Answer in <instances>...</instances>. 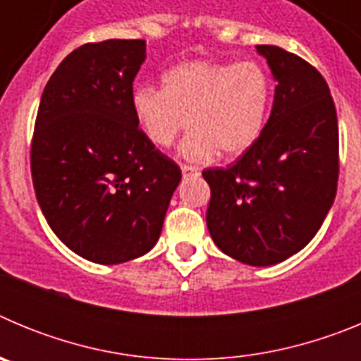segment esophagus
Returning <instances> with one entry per match:
<instances>
[{"mask_svg":"<svg viewBox=\"0 0 361 361\" xmlns=\"http://www.w3.org/2000/svg\"><path fill=\"white\" fill-rule=\"evenodd\" d=\"M180 170H183L184 177H190V175L199 173V170H197L195 166H190V164H180Z\"/></svg>","mask_w":361,"mask_h":361,"instance_id":"34e87169","label":"esophagus"}]
</instances>
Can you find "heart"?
Returning <instances> with one entry per match:
<instances>
[{"instance_id":"1","label":"heart","mask_w":361,"mask_h":361,"mask_svg":"<svg viewBox=\"0 0 361 361\" xmlns=\"http://www.w3.org/2000/svg\"><path fill=\"white\" fill-rule=\"evenodd\" d=\"M271 81L257 63L195 59L162 75V88L139 86L132 108L153 145L171 146L193 126L180 145L190 161L222 153L238 157L260 139L271 108Z\"/></svg>"}]
</instances>
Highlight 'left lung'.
I'll return each instance as SVG.
<instances>
[{"label":"left lung","instance_id":"left-lung-1","mask_svg":"<svg viewBox=\"0 0 361 361\" xmlns=\"http://www.w3.org/2000/svg\"><path fill=\"white\" fill-rule=\"evenodd\" d=\"M275 78L264 132L237 162L208 168L206 224L228 257L273 266L304 250L336 197L338 119L314 66L273 44H257Z\"/></svg>","mask_w":361,"mask_h":361}]
</instances>
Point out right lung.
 Wrapping results in <instances>:
<instances>
[{
    "label": "right lung",
    "mask_w": 361,
    "mask_h": 361,
    "mask_svg": "<svg viewBox=\"0 0 361 361\" xmlns=\"http://www.w3.org/2000/svg\"><path fill=\"white\" fill-rule=\"evenodd\" d=\"M146 41L86 43L44 86L30 148L32 183L57 238L95 264H123L161 237L180 168L132 108Z\"/></svg>",
    "instance_id": "right-lung-1"
}]
</instances>
